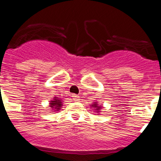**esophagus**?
I'll list each match as a JSON object with an SVG mask.
<instances>
[{
  "label": "esophagus",
  "mask_w": 161,
  "mask_h": 161,
  "mask_svg": "<svg viewBox=\"0 0 161 161\" xmlns=\"http://www.w3.org/2000/svg\"><path fill=\"white\" fill-rule=\"evenodd\" d=\"M72 99H73L74 101H75V102H78V101H79V96L77 95H72Z\"/></svg>",
  "instance_id": "esophagus-1"
}]
</instances>
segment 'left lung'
<instances>
[{"mask_svg": "<svg viewBox=\"0 0 161 161\" xmlns=\"http://www.w3.org/2000/svg\"><path fill=\"white\" fill-rule=\"evenodd\" d=\"M91 107H92V108H95V110H96V112L98 113V112H99V110L101 109V106H98V103H95L94 104H92V106H91Z\"/></svg>", "mask_w": 161, "mask_h": 161, "instance_id": "8db88e82", "label": "left lung"}]
</instances>
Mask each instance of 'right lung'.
Here are the masks:
<instances>
[{"mask_svg":"<svg viewBox=\"0 0 161 161\" xmlns=\"http://www.w3.org/2000/svg\"><path fill=\"white\" fill-rule=\"evenodd\" d=\"M63 106V103L62 101L58 98L57 97H54V99L52 101H50V107L52 108V109H54V111H57L60 110V108H62Z\"/></svg>","mask_w":161,"mask_h":161,"instance_id":"add662e5","label":"right lung"}]
</instances>
